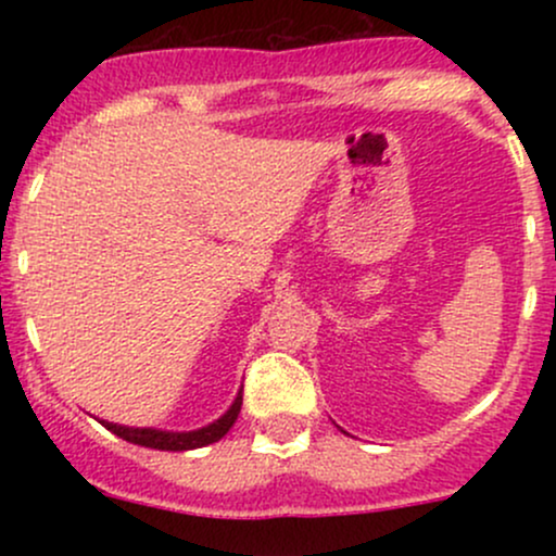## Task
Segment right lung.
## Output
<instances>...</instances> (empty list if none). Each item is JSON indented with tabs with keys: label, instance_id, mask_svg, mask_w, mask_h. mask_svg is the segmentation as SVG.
I'll use <instances>...</instances> for the list:
<instances>
[{
	"label": "right lung",
	"instance_id": "add662e5",
	"mask_svg": "<svg viewBox=\"0 0 556 556\" xmlns=\"http://www.w3.org/2000/svg\"><path fill=\"white\" fill-rule=\"evenodd\" d=\"M240 405H242V389L235 397L229 410L214 424L203 426L198 431H159V429H132V426H117L110 424V420H101V426H106L112 433H117L119 439L130 444H140V446H151V450H167V452H185V450H198V446H206L219 442L225 433L232 429V424L240 416Z\"/></svg>",
	"mask_w": 556,
	"mask_h": 556
}]
</instances>
